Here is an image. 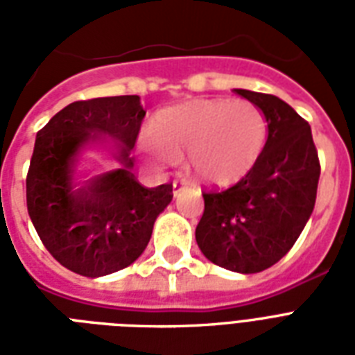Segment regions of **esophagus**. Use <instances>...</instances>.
<instances>
[{"mask_svg": "<svg viewBox=\"0 0 355 355\" xmlns=\"http://www.w3.org/2000/svg\"><path fill=\"white\" fill-rule=\"evenodd\" d=\"M188 180H175V182H173V195L180 193L182 189L188 188Z\"/></svg>", "mask_w": 355, "mask_h": 355, "instance_id": "esophagus-1", "label": "esophagus"}]
</instances>
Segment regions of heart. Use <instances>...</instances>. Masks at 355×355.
<instances>
[{"label": "heart", "mask_w": 355, "mask_h": 355, "mask_svg": "<svg viewBox=\"0 0 355 355\" xmlns=\"http://www.w3.org/2000/svg\"><path fill=\"white\" fill-rule=\"evenodd\" d=\"M267 141V118L254 103L202 99L169 108L153 121L139 147L155 166L188 153L189 167L206 184L227 186L247 175Z\"/></svg>", "instance_id": "1"}]
</instances>
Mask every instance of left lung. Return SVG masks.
Returning <instances> with one entry per match:
<instances>
[{
	"label": "left lung",
	"instance_id": "8db88e82",
	"mask_svg": "<svg viewBox=\"0 0 355 355\" xmlns=\"http://www.w3.org/2000/svg\"><path fill=\"white\" fill-rule=\"evenodd\" d=\"M265 114L261 155L232 188L205 191L195 239L211 263L252 275L280 261L302 234L317 199L319 155L311 128L280 97L234 90Z\"/></svg>",
	"mask_w": 355,
	"mask_h": 355
}]
</instances>
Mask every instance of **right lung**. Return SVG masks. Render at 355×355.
I'll use <instances>...</instances> for the list:
<instances>
[{
    "instance_id": "add662e5",
    "label": "right lung",
    "mask_w": 355,
    "mask_h": 355,
    "mask_svg": "<svg viewBox=\"0 0 355 355\" xmlns=\"http://www.w3.org/2000/svg\"><path fill=\"white\" fill-rule=\"evenodd\" d=\"M145 110L138 96L75 101L38 130L27 173V211L44 247L77 275H110L134 263L156 217L173 199L171 184L144 188L134 178L130 150ZM118 141L122 169L77 187L76 155L86 143Z\"/></svg>"
}]
</instances>
